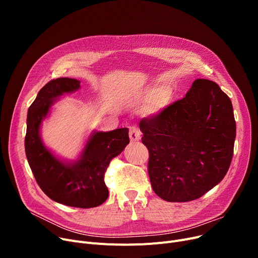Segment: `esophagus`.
<instances>
[{
  "label": "esophagus",
  "instance_id": "esophagus-1",
  "mask_svg": "<svg viewBox=\"0 0 258 258\" xmlns=\"http://www.w3.org/2000/svg\"><path fill=\"white\" fill-rule=\"evenodd\" d=\"M141 137V132L135 126H132L130 128V139L132 142H136L140 139Z\"/></svg>",
  "mask_w": 258,
  "mask_h": 258
}]
</instances>
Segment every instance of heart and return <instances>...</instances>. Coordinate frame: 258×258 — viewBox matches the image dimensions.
I'll use <instances>...</instances> for the list:
<instances>
[{
  "label": "heart",
  "instance_id": "obj_1",
  "mask_svg": "<svg viewBox=\"0 0 258 258\" xmlns=\"http://www.w3.org/2000/svg\"><path fill=\"white\" fill-rule=\"evenodd\" d=\"M142 98L147 99L145 104V111L150 115H157L170 104L172 99V93L169 89L164 87L148 88Z\"/></svg>",
  "mask_w": 258,
  "mask_h": 258
}]
</instances>
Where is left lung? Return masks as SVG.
Returning a JSON list of instances; mask_svg holds the SVG:
<instances>
[{
    "label": "left lung",
    "mask_w": 258,
    "mask_h": 258,
    "mask_svg": "<svg viewBox=\"0 0 258 258\" xmlns=\"http://www.w3.org/2000/svg\"><path fill=\"white\" fill-rule=\"evenodd\" d=\"M139 126L150 153L152 187L167 202L204 196L231 164L236 136L233 107L214 81L195 80L184 98L143 118Z\"/></svg>",
    "instance_id": "left-lung-1"
}]
</instances>
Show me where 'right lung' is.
Listing matches in <instances>:
<instances>
[{"mask_svg": "<svg viewBox=\"0 0 258 258\" xmlns=\"http://www.w3.org/2000/svg\"><path fill=\"white\" fill-rule=\"evenodd\" d=\"M79 88V80L62 77L49 81L40 89L27 115L25 151L34 178L45 195L66 206L92 208L107 199L105 170L111 160L130 143V138L126 127L93 132L80 158L73 163H64L54 156L40 139V124L57 97Z\"/></svg>", "mask_w": 258, "mask_h": 258, "instance_id": "obj_1", "label": "right lung"}]
</instances>
